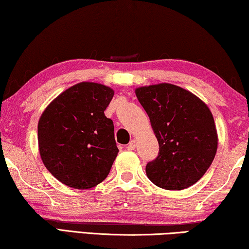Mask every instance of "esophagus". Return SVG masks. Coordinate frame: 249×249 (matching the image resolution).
<instances>
[{
  "label": "esophagus",
  "mask_w": 249,
  "mask_h": 249,
  "mask_svg": "<svg viewBox=\"0 0 249 249\" xmlns=\"http://www.w3.org/2000/svg\"><path fill=\"white\" fill-rule=\"evenodd\" d=\"M135 147H136V142H135V140H131V142L127 145V149L128 150H133V149H135Z\"/></svg>",
  "instance_id": "34e87169"
}]
</instances>
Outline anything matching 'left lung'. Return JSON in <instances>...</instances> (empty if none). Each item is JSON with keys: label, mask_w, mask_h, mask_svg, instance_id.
<instances>
[{"label": "left lung", "mask_w": 249, "mask_h": 249, "mask_svg": "<svg viewBox=\"0 0 249 249\" xmlns=\"http://www.w3.org/2000/svg\"><path fill=\"white\" fill-rule=\"evenodd\" d=\"M135 93L160 145L157 158L146 166L147 178L165 190L193 185L217 153L218 133L210 109L193 93L169 83L140 86Z\"/></svg>", "instance_id": "1"}]
</instances>
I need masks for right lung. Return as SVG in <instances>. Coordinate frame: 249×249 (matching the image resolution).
<instances>
[{
	"label": "right lung",
	"instance_id": "1",
	"mask_svg": "<svg viewBox=\"0 0 249 249\" xmlns=\"http://www.w3.org/2000/svg\"><path fill=\"white\" fill-rule=\"evenodd\" d=\"M114 95L109 86L81 82L53 99L38 122V146L46 168L77 190L104 181L119 149L104 114Z\"/></svg>",
	"mask_w": 249,
	"mask_h": 249
}]
</instances>
